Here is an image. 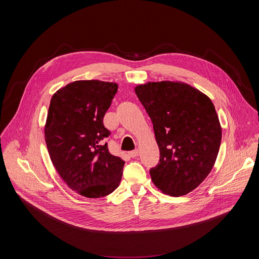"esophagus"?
Masks as SVG:
<instances>
[{
  "label": "esophagus",
  "mask_w": 259,
  "mask_h": 259,
  "mask_svg": "<svg viewBox=\"0 0 259 259\" xmlns=\"http://www.w3.org/2000/svg\"><path fill=\"white\" fill-rule=\"evenodd\" d=\"M139 155V151L138 150H134V151H132V152H129V156L131 157V158H135V157H137Z\"/></svg>",
  "instance_id": "esophagus-1"
}]
</instances>
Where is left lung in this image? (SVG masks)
<instances>
[{
  "label": "left lung",
  "instance_id": "8db88e82",
  "mask_svg": "<svg viewBox=\"0 0 259 259\" xmlns=\"http://www.w3.org/2000/svg\"><path fill=\"white\" fill-rule=\"evenodd\" d=\"M135 93L150 116L160 150L151 169L157 189L173 197L197 189L211 172L221 142V126L211 99L183 82H147Z\"/></svg>",
  "mask_w": 259,
  "mask_h": 259
}]
</instances>
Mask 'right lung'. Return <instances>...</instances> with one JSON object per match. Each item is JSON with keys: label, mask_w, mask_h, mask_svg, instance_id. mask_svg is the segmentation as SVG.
<instances>
[{"label": "right lung", "mask_w": 259, "mask_h": 259, "mask_svg": "<svg viewBox=\"0 0 259 259\" xmlns=\"http://www.w3.org/2000/svg\"><path fill=\"white\" fill-rule=\"evenodd\" d=\"M117 91L114 82L75 81L50 101L44 133L51 162L67 187L86 198L107 196L121 182L125 162L102 143L109 135L103 117Z\"/></svg>", "instance_id": "1"}]
</instances>
